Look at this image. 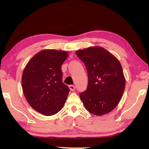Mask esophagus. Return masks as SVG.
Masks as SVG:
<instances>
[{
	"mask_svg": "<svg viewBox=\"0 0 149 149\" xmlns=\"http://www.w3.org/2000/svg\"><path fill=\"white\" fill-rule=\"evenodd\" d=\"M69 88H70V91H74L75 89V86H74V85H70V86H69Z\"/></svg>",
	"mask_w": 149,
	"mask_h": 149,
	"instance_id": "obj_1",
	"label": "esophagus"
}]
</instances>
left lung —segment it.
<instances>
[{"label": "left lung", "instance_id": "obj_1", "mask_svg": "<svg viewBox=\"0 0 149 149\" xmlns=\"http://www.w3.org/2000/svg\"><path fill=\"white\" fill-rule=\"evenodd\" d=\"M75 54L85 65L87 89L79 97L91 114L102 116L117 107L125 87L122 65L116 57L99 46L77 50Z\"/></svg>", "mask_w": 149, "mask_h": 149}]
</instances>
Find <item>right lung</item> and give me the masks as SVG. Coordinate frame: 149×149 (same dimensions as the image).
<instances>
[{
  "mask_svg": "<svg viewBox=\"0 0 149 149\" xmlns=\"http://www.w3.org/2000/svg\"><path fill=\"white\" fill-rule=\"evenodd\" d=\"M68 56L64 50H42L25 67L22 77L24 97L40 114L52 116L64 107L70 89L63 84L61 68Z\"/></svg>",
  "mask_w": 149,
  "mask_h": 149,
  "instance_id": "right-lung-1",
  "label": "right lung"
}]
</instances>
